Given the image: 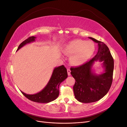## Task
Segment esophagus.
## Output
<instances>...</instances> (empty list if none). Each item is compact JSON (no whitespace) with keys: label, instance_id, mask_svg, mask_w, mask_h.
I'll use <instances>...</instances> for the list:
<instances>
[{"label":"esophagus","instance_id":"34e87169","mask_svg":"<svg viewBox=\"0 0 127 127\" xmlns=\"http://www.w3.org/2000/svg\"><path fill=\"white\" fill-rule=\"evenodd\" d=\"M70 72H71V71H70V70L69 69H67V73H68V76H70Z\"/></svg>","mask_w":127,"mask_h":127}]
</instances>
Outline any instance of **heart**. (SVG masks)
<instances>
[{"mask_svg": "<svg viewBox=\"0 0 127 127\" xmlns=\"http://www.w3.org/2000/svg\"><path fill=\"white\" fill-rule=\"evenodd\" d=\"M95 46L92 41H86L80 39L70 41L65 45L64 52L71 56V63L79 66L87 62L95 51Z\"/></svg>", "mask_w": 127, "mask_h": 127, "instance_id": "1", "label": "heart"}]
</instances>
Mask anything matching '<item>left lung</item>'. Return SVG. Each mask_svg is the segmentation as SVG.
<instances>
[{
	"label": "left lung",
	"instance_id": "8db88e82",
	"mask_svg": "<svg viewBox=\"0 0 127 127\" xmlns=\"http://www.w3.org/2000/svg\"><path fill=\"white\" fill-rule=\"evenodd\" d=\"M88 38L98 44L97 54L85 64L70 68L71 74L76 80L73 87L75 97L85 103L96 102L107 93L112 83L114 69V60L107 45L93 37ZM97 61L102 63L103 68L99 74L93 68Z\"/></svg>",
	"mask_w": 127,
	"mask_h": 127
}]
</instances>
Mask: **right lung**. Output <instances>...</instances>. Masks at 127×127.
Here are the masks:
<instances>
[{
	"label": "right lung",
	"mask_w": 127,
	"mask_h": 127,
	"mask_svg": "<svg viewBox=\"0 0 127 127\" xmlns=\"http://www.w3.org/2000/svg\"><path fill=\"white\" fill-rule=\"evenodd\" d=\"M36 37H29L20 44L17 51L27 44L35 41ZM68 77L67 71L64 65L55 67L53 70L51 78L43 90L34 94H28L21 91L22 93L30 100L40 103H48L55 99L59 94V85Z\"/></svg>",
	"instance_id": "right-lung-1"
}]
</instances>
